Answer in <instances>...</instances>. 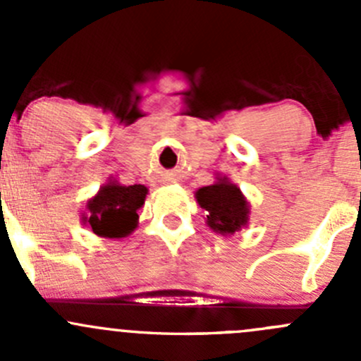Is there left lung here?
Masks as SVG:
<instances>
[{"mask_svg": "<svg viewBox=\"0 0 361 361\" xmlns=\"http://www.w3.org/2000/svg\"><path fill=\"white\" fill-rule=\"evenodd\" d=\"M216 183L195 192L199 206L207 211V225L221 235L234 234L248 225L250 204L238 185L228 178H216Z\"/></svg>", "mask_w": 361, "mask_h": 361, "instance_id": "obj_1", "label": "left lung"}]
</instances>
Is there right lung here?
Instances as JSON below:
<instances>
[{
    "label": "right lung",
    "mask_w": 361,
    "mask_h": 361,
    "mask_svg": "<svg viewBox=\"0 0 361 361\" xmlns=\"http://www.w3.org/2000/svg\"><path fill=\"white\" fill-rule=\"evenodd\" d=\"M148 188L145 185H120L110 181L87 202L83 224L99 238L120 239L137 227V209L143 207Z\"/></svg>",
    "instance_id": "add662e5"
}]
</instances>
